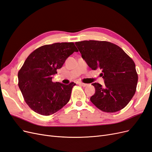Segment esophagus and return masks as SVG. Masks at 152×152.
<instances>
[{"label": "esophagus", "instance_id": "1", "mask_svg": "<svg viewBox=\"0 0 152 152\" xmlns=\"http://www.w3.org/2000/svg\"><path fill=\"white\" fill-rule=\"evenodd\" d=\"M79 85H80L81 86H83V87H86V86H87V84H84V83H82V82H79Z\"/></svg>", "mask_w": 152, "mask_h": 152}]
</instances>
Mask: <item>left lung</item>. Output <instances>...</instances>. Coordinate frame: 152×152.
Returning a JSON list of instances; mask_svg holds the SVG:
<instances>
[{
	"instance_id": "obj_1",
	"label": "left lung",
	"mask_w": 152,
	"mask_h": 152,
	"mask_svg": "<svg viewBox=\"0 0 152 152\" xmlns=\"http://www.w3.org/2000/svg\"><path fill=\"white\" fill-rule=\"evenodd\" d=\"M75 44L88 66L102 70L104 80L103 86L92 84L96 92L91 102L104 112L123 109L136 91L138 76L134 61L122 48L107 41L84 40Z\"/></svg>"
}]
</instances>
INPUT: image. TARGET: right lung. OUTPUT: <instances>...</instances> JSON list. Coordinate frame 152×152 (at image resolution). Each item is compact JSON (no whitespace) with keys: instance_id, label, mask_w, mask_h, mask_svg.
<instances>
[{"instance_id":"1","label":"right lung","mask_w":152,"mask_h":152,"mask_svg":"<svg viewBox=\"0 0 152 152\" xmlns=\"http://www.w3.org/2000/svg\"><path fill=\"white\" fill-rule=\"evenodd\" d=\"M73 42L42 45L34 50L18 72V86L28 107L42 115H50L61 109L70 100L73 87L53 82V75L66 58L78 52Z\"/></svg>"}]
</instances>
